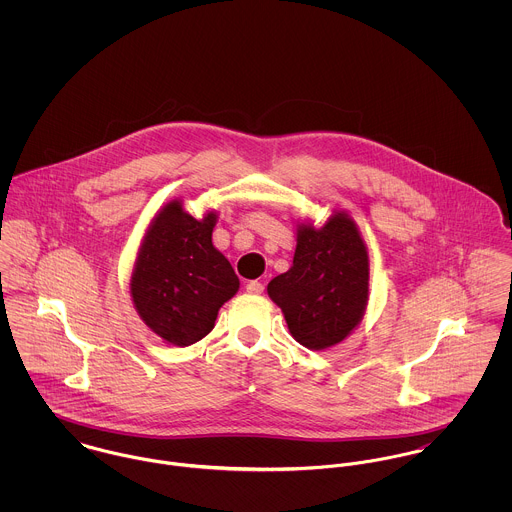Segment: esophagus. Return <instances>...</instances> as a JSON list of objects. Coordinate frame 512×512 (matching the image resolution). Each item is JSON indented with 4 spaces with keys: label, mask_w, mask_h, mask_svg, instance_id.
Segmentation results:
<instances>
[{
    "label": "esophagus",
    "mask_w": 512,
    "mask_h": 512,
    "mask_svg": "<svg viewBox=\"0 0 512 512\" xmlns=\"http://www.w3.org/2000/svg\"><path fill=\"white\" fill-rule=\"evenodd\" d=\"M246 292L248 293H262L264 292V284L258 280H252L246 284Z\"/></svg>",
    "instance_id": "obj_1"
}]
</instances>
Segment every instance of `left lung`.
Instances as JSON below:
<instances>
[{
	"label": "left lung",
	"instance_id": "1",
	"mask_svg": "<svg viewBox=\"0 0 512 512\" xmlns=\"http://www.w3.org/2000/svg\"><path fill=\"white\" fill-rule=\"evenodd\" d=\"M293 339L313 351L341 343L368 299V254L355 222L337 213L315 230H297L293 266L268 284Z\"/></svg>",
	"mask_w": 512,
	"mask_h": 512
}]
</instances>
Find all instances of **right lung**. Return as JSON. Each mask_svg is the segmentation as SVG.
Wrapping results in <instances>:
<instances>
[{"mask_svg":"<svg viewBox=\"0 0 512 512\" xmlns=\"http://www.w3.org/2000/svg\"><path fill=\"white\" fill-rule=\"evenodd\" d=\"M217 215H187L177 201L165 205L147 230L132 297L140 317L161 339L187 347L209 335L220 305L238 292L230 262L213 246Z\"/></svg>","mask_w":512,"mask_h":512,"instance_id":"add662e5","label":"right lung"}]
</instances>
